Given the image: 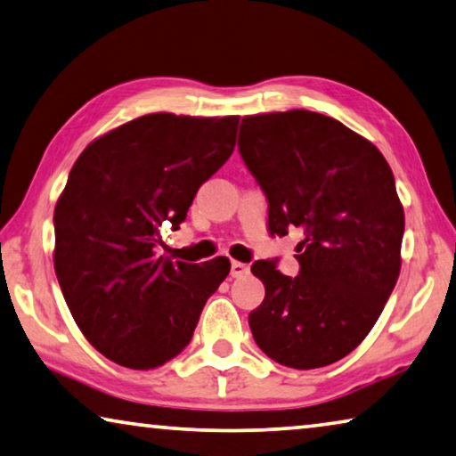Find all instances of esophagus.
I'll use <instances>...</instances> for the list:
<instances>
[{"instance_id": "1", "label": "esophagus", "mask_w": 456, "mask_h": 456, "mask_svg": "<svg viewBox=\"0 0 456 456\" xmlns=\"http://www.w3.org/2000/svg\"><path fill=\"white\" fill-rule=\"evenodd\" d=\"M249 272V265L248 264H241V262H231V276L233 278H241L245 273Z\"/></svg>"}]
</instances>
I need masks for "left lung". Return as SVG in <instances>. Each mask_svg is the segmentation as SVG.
I'll list each match as a JSON object with an SVG mask.
<instances>
[{"instance_id": "left-lung-1", "label": "left lung", "mask_w": 456, "mask_h": 456, "mask_svg": "<svg viewBox=\"0 0 456 456\" xmlns=\"http://www.w3.org/2000/svg\"><path fill=\"white\" fill-rule=\"evenodd\" d=\"M240 151L270 202V233H305L296 278L265 259L251 265L265 286L249 313L256 343L294 370L335 363L370 335L400 276L392 168L363 135L306 110L243 118Z\"/></svg>"}]
</instances>
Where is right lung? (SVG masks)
<instances>
[{"label":"right lung","instance_id":"right-lung-1","mask_svg":"<svg viewBox=\"0 0 456 456\" xmlns=\"http://www.w3.org/2000/svg\"><path fill=\"white\" fill-rule=\"evenodd\" d=\"M240 118L150 113L99 135L72 166L54 208V272L86 341L118 365L156 370L191 343L231 264L172 262L194 194L229 160Z\"/></svg>","mask_w":456,"mask_h":456}]
</instances>
